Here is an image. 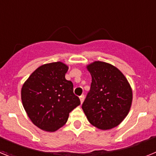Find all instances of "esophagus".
<instances>
[{
	"mask_svg": "<svg viewBox=\"0 0 156 156\" xmlns=\"http://www.w3.org/2000/svg\"><path fill=\"white\" fill-rule=\"evenodd\" d=\"M80 102L81 104H82V103L83 102V101H84V95L82 94L81 96H80Z\"/></svg>",
	"mask_w": 156,
	"mask_h": 156,
	"instance_id": "obj_1",
	"label": "esophagus"
}]
</instances>
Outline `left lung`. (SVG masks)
Listing matches in <instances>:
<instances>
[{"mask_svg": "<svg viewBox=\"0 0 156 156\" xmlns=\"http://www.w3.org/2000/svg\"><path fill=\"white\" fill-rule=\"evenodd\" d=\"M92 77L90 91L82 105L88 121L95 127H115L129 113L131 87L125 76L109 63L96 61L87 66Z\"/></svg>", "mask_w": 156, "mask_h": 156, "instance_id": "obj_1", "label": "left lung"}]
</instances>
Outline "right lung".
Wrapping results in <instances>:
<instances>
[{
  "label": "right lung",
  "instance_id": "right-lung-1",
  "mask_svg": "<svg viewBox=\"0 0 156 156\" xmlns=\"http://www.w3.org/2000/svg\"><path fill=\"white\" fill-rule=\"evenodd\" d=\"M69 67L61 62L40 66L23 83V105L35 126L48 132L64 126L71 111L80 105L73 84L66 79Z\"/></svg>",
  "mask_w": 156,
  "mask_h": 156
}]
</instances>
